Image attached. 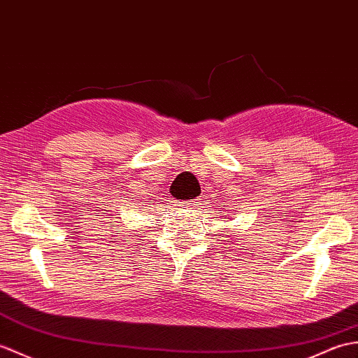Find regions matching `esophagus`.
<instances>
[{
	"label": "esophagus",
	"mask_w": 358,
	"mask_h": 358,
	"mask_svg": "<svg viewBox=\"0 0 358 358\" xmlns=\"http://www.w3.org/2000/svg\"><path fill=\"white\" fill-rule=\"evenodd\" d=\"M198 199H199V198H196L195 201H185V203H182V206H186V207H194V206H196Z\"/></svg>",
	"instance_id": "34e87169"
}]
</instances>
